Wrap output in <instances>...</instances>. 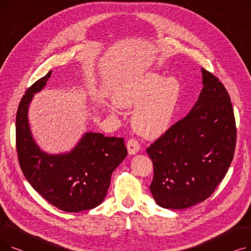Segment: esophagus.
I'll return each instance as SVG.
<instances>
[{
    "instance_id": "1",
    "label": "esophagus",
    "mask_w": 251,
    "mask_h": 251,
    "mask_svg": "<svg viewBox=\"0 0 251 251\" xmlns=\"http://www.w3.org/2000/svg\"><path fill=\"white\" fill-rule=\"evenodd\" d=\"M126 146H127V150H128V153L129 154H135L140 150V146H139L138 141L136 139H134V138L129 139Z\"/></svg>"
}]
</instances>
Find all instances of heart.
Segmentation results:
<instances>
[{"label": "heart", "mask_w": 251, "mask_h": 251, "mask_svg": "<svg viewBox=\"0 0 251 251\" xmlns=\"http://www.w3.org/2000/svg\"><path fill=\"white\" fill-rule=\"evenodd\" d=\"M181 92L177 78L150 72L117 88L113 101L123 109L136 107L131 118L134 130L141 136L152 139L163 135L172 125ZM107 111L118 113L114 105H109Z\"/></svg>", "instance_id": "obj_1"}]
</instances>
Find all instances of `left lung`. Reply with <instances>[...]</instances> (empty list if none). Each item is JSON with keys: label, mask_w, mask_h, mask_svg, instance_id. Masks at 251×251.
Segmentation results:
<instances>
[{"label": "left lung", "mask_w": 251, "mask_h": 251, "mask_svg": "<svg viewBox=\"0 0 251 251\" xmlns=\"http://www.w3.org/2000/svg\"><path fill=\"white\" fill-rule=\"evenodd\" d=\"M202 90L191 111L147 150L157 205L183 209L205 201L225 177L236 147V124L225 86L201 68Z\"/></svg>", "instance_id": "obj_1"}]
</instances>
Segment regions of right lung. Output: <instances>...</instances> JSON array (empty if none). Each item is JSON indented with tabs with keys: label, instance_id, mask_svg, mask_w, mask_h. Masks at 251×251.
<instances>
[{
	"label": "right lung",
	"instance_id": "add662e5",
	"mask_svg": "<svg viewBox=\"0 0 251 251\" xmlns=\"http://www.w3.org/2000/svg\"><path fill=\"white\" fill-rule=\"evenodd\" d=\"M51 71L22 97L16 114V150L22 173L35 191L64 212L78 213L102 202L115 169L127 155L124 139L86 132L70 151L50 154L39 149L28 122V108Z\"/></svg>",
	"mask_w": 251,
	"mask_h": 251
}]
</instances>
